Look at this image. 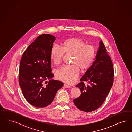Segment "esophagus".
Instances as JSON below:
<instances>
[{"label": "esophagus", "instance_id": "1", "mask_svg": "<svg viewBox=\"0 0 132 132\" xmlns=\"http://www.w3.org/2000/svg\"><path fill=\"white\" fill-rule=\"evenodd\" d=\"M64 87H65V88H71V87L70 86H69V85H66V84H64Z\"/></svg>", "mask_w": 132, "mask_h": 132}]
</instances>
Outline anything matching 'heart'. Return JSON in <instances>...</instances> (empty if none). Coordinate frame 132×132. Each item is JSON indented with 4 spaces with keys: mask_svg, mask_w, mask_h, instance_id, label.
Masks as SVG:
<instances>
[{
    "mask_svg": "<svg viewBox=\"0 0 132 132\" xmlns=\"http://www.w3.org/2000/svg\"><path fill=\"white\" fill-rule=\"evenodd\" d=\"M62 49L53 46L50 50V58L56 65L60 64L64 53L73 56L71 66H64L56 72L58 80L67 84H73L76 81L80 72L87 70L92 64L95 55V48L87 44L84 40L78 38H71L64 40Z\"/></svg>",
    "mask_w": 132,
    "mask_h": 132,
    "instance_id": "obj_1",
    "label": "heart"
}]
</instances>
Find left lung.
<instances>
[{"instance_id": "1", "label": "left lung", "mask_w": 132, "mask_h": 132, "mask_svg": "<svg viewBox=\"0 0 132 132\" xmlns=\"http://www.w3.org/2000/svg\"><path fill=\"white\" fill-rule=\"evenodd\" d=\"M95 60L76 85L81 95L73 100L77 108L85 112L93 111L100 107L106 98L114 81L112 60L101 40ZM84 81H87L85 85Z\"/></svg>"}]
</instances>
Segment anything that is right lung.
Listing matches in <instances>:
<instances>
[{
	"label": "right lung",
	"instance_id": "1",
	"mask_svg": "<svg viewBox=\"0 0 132 132\" xmlns=\"http://www.w3.org/2000/svg\"><path fill=\"white\" fill-rule=\"evenodd\" d=\"M55 40L49 34L38 36L25 50L20 61V87L25 99L36 108L49 105L63 86V83L52 79L50 50Z\"/></svg>",
	"mask_w": 132,
	"mask_h": 132
}]
</instances>
